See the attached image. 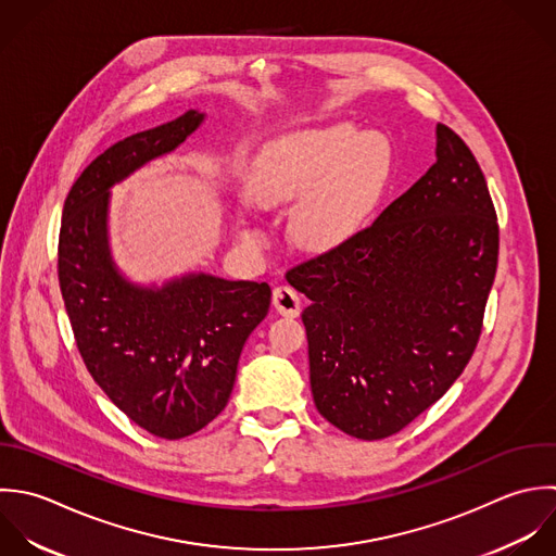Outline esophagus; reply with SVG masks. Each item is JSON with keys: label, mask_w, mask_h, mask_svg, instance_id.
<instances>
[{"label": "esophagus", "mask_w": 556, "mask_h": 556, "mask_svg": "<svg viewBox=\"0 0 556 556\" xmlns=\"http://www.w3.org/2000/svg\"><path fill=\"white\" fill-rule=\"evenodd\" d=\"M273 305L281 316L296 318L301 314V296L290 286H279L273 290Z\"/></svg>", "instance_id": "1"}]
</instances>
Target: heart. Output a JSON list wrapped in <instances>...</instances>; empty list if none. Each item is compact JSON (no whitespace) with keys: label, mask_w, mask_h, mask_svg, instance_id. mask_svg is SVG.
Returning a JSON list of instances; mask_svg holds the SVG:
<instances>
[{"label":"heart","mask_w":556,"mask_h":556,"mask_svg":"<svg viewBox=\"0 0 556 556\" xmlns=\"http://www.w3.org/2000/svg\"><path fill=\"white\" fill-rule=\"evenodd\" d=\"M390 164V144L375 131L357 136L344 125L294 131L264 149L253 192L264 205L303 197L294 214L296 240L331 249L357 231L388 181Z\"/></svg>","instance_id":"1"}]
</instances>
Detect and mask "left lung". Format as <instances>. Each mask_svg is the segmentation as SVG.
<instances>
[{"mask_svg": "<svg viewBox=\"0 0 556 556\" xmlns=\"http://www.w3.org/2000/svg\"><path fill=\"white\" fill-rule=\"evenodd\" d=\"M438 162L372 225L296 264L316 409L357 440L403 431L468 366L498 266V218L470 147L438 123Z\"/></svg>", "mask_w": 556, "mask_h": 556, "instance_id": "8db88e82", "label": "left lung"}]
</instances>
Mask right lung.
Masks as SVG:
<instances>
[{"mask_svg":"<svg viewBox=\"0 0 556 556\" xmlns=\"http://www.w3.org/2000/svg\"><path fill=\"white\" fill-rule=\"evenodd\" d=\"M201 121L188 110L97 155L66 194L58 238L60 292L90 377L162 440L188 438L225 409L242 346L270 307L268 283L199 273L140 288L112 264L108 188L173 151Z\"/></svg>","mask_w":556,"mask_h":556,"instance_id":"obj_1","label":"right lung"}]
</instances>
